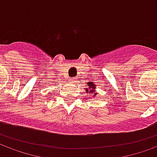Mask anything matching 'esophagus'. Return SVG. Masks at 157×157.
Returning a JSON list of instances; mask_svg holds the SVG:
<instances>
[{"label": "esophagus", "mask_w": 157, "mask_h": 157, "mask_svg": "<svg viewBox=\"0 0 157 157\" xmlns=\"http://www.w3.org/2000/svg\"><path fill=\"white\" fill-rule=\"evenodd\" d=\"M70 81H71L72 83H76V81H77L76 78H71V79H70Z\"/></svg>", "instance_id": "34e87169"}]
</instances>
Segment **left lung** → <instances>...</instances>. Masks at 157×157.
I'll return each instance as SVG.
<instances>
[{
    "label": "left lung",
    "mask_w": 157,
    "mask_h": 157,
    "mask_svg": "<svg viewBox=\"0 0 157 157\" xmlns=\"http://www.w3.org/2000/svg\"><path fill=\"white\" fill-rule=\"evenodd\" d=\"M96 87L97 85L94 84V82H88L87 83V85H86V88H85L86 92L90 94V96H91L92 97H94L97 93L95 91L96 90Z\"/></svg>",
    "instance_id": "8db88e82"
}]
</instances>
